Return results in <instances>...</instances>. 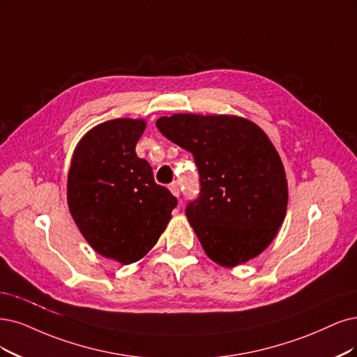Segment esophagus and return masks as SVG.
Listing matches in <instances>:
<instances>
[{
    "label": "esophagus",
    "mask_w": 357,
    "mask_h": 357,
    "mask_svg": "<svg viewBox=\"0 0 357 357\" xmlns=\"http://www.w3.org/2000/svg\"><path fill=\"white\" fill-rule=\"evenodd\" d=\"M169 190H170V192L174 194L175 197H179L181 191H179V185H178V182H172L170 185H169Z\"/></svg>",
    "instance_id": "esophagus-1"
}]
</instances>
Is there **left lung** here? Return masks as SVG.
I'll list each match as a JSON object with an SVG mask.
<instances>
[{
    "label": "left lung",
    "mask_w": 357,
    "mask_h": 357,
    "mask_svg": "<svg viewBox=\"0 0 357 357\" xmlns=\"http://www.w3.org/2000/svg\"><path fill=\"white\" fill-rule=\"evenodd\" d=\"M157 129L192 154L200 192L185 207L206 255L232 268L259 256L282 225L288 187L268 135L236 116L174 114Z\"/></svg>",
    "instance_id": "8db88e82"
}]
</instances>
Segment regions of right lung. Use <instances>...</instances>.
Returning <instances> with one entry per match:
<instances>
[{
	"label": "right lung",
	"mask_w": 357,
	"mask_h": 357,
	"mask_svg": "<svg viewBox=\"0 0 357 357\" xmlns=\"http://www.w3.org/2000/svg\"><path fill=\"white\" fill-rule=\"evenodd\" d=\"M144 121L113 119L79 141L68 178V203L85 240L104 257L129 265L165 231L176 197L158 185L135 145Z\"/></svg>",
	"instance_id": "obj_1"
}]
</instances>
